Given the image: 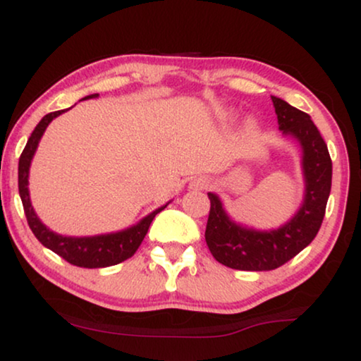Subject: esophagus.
Wrapping results in <instances>:
<instances>
[{"mask_svg": "<svg viewBox=\"0 0 361 361\" xmlns=\"http://www.w3.org/2000/svg\"><path fill=\"white\" fill-rule=\"evenodd\" d=\"M207 185H209V180L202 179V177H199V179H194L190 182V189H194V190H202V189H205Z\"/></svg>", "mask_w": 361, "mask_h": 361, "instance_id": "obj_1", "label": "esophagus"}]
</instances>
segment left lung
<instances>
[{
    "label": "left lung",
    "instance_id": "left-lung-1",
    "mask_svg": "<svg viewBox=\"0 0 361 361\" xmlns=\"http://www.w3.org/2000/svg\"><path fill=\"white\" fill-rule=\"evenodd\" d=\"M271 100L279 130L286 136L295 137L302 147L304 202L298 214L281 228L258 231L231 221L219 197L210 192L205 241L214 258L231 269L271 271L293 259L317 235L332 187V159L317 126L307 113L288 102L276 97Z\"/></svg>",
    "mask_w": 361,
    "mask_h": 361
}]
</instances>
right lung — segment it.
<instances>
[{
    "instance_id": "1",
    "label": "right lung",
    "mask_w": 361,
    "mask_h": 361,
    "mask_svg": "<svg viewBox=\"0 0 361 361\" xmlns=\"http://www.w3.org/2000/svg\"><path fill=\"white\" fill-rule=\"evenodd\" d=\"M93 97H98V93H95V95H88L85 98H93ZM63 111L66 110L52 111L39 121V125L34 128L32 135L29 136L27 145L21 152V157H19L18 187H19V195H21V200H23L24 214H26V219H27V225L29 228L32 230L34 236H36V238L41 241L46 248L52 250L54 253H57L61 258L66 259L67 263L78 266V268H106V266L120 264L136 253V250L140 248L141 241L145 240L147 230H149L152 219H154L161 210H164L166 205L154 210L147 216H145V219H142L137 225L123 231H118V233L73 238V236H62L49 230L47 226L37 219L36 212L32 209L31 199H29V190H27V184H29L27 177H29V166H31L32 156L37 149V145L39 141H41L44 131H46L49 123Z\"/></svg>"
}]
</instances>
